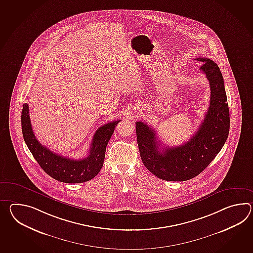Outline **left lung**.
I'll return each mask as SVG.
<instances>
[{"label":"left lung","instance_id":"left-lung-1","mask_svg":"<svg viewBox=\"0 0 253 253\" xmlns=\"http://www.w3.org/2000/svg\"><path fill=\"white\" fill-rule=\"evenodd\" d=\"M200 70L211 87V99L200 128L182 145L160 148L155 129L142 122L136 123L137 142L141 161L152 174L164 180H191L208 167L224 145L230 130V112L222 74L216 62L207 58Z\"/></svg>","mask_w":253,"mask_h":253}]
</instances>
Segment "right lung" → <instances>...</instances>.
I'll return each instance as SVG.
<instances>
[{"label":"right lung","instance_id":"right-lung-1","mask_svg":"<svg viewBox=\"0 0 253 253\" xmlns=\"http://www.w3.org/2000/svg\"><path fill=\"white\" fill-rule=\"evenodd\" d=\"M120 121L104 124L96 130L88 157L73 160L56 154L42 145L32 128L27 103L23 104L22 112L23 139L30 152L47 174L65 183L85 182L93 179L100 172L103 166L107 144Z\"/></svg>","mask_w":253,"mask_h":253}]
</instances>
